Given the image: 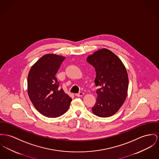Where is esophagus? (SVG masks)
<instances>
[{
  "mask_svg": "<svg viewBox=\"0 0 159 159\" xmlns=\"http://www.w3.org/2000/svg\"><path fill=\"white\" fill-rule=\"evenodd\" d=\"M83 95H84V93H83V92H80V93H79L75 94V96H77V97H81V96H82Z\"/></svg>",
  "mask_w": 159,
  "mask_h": 159,
  "instance_id": "esophagus-1",
  "label": "esophagus"
}]
</instances>
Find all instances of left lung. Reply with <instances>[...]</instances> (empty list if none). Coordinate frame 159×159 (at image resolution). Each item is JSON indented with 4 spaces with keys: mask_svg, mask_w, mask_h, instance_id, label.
<instances>
[{
    "mask_svg": "<svg viewBox=\"0 0 159 159\" xmlns=\"http://www.w3.org/2000/svg\"><path fill=\"white\" fill-rule=\"evenodd\" d=\"M96 70L95 83L97 98L92 112L97 116L115 115L124 103L127 96L128 76L120 59L111 51L101 49L87 58Z\"/></svg>",
    "mask_w": 159,
    "mask_h": 159,
    "instance_id": "obj_1",
    "label": "left lung"
}]
</instances>
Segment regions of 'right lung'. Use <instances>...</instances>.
<instances>
[{"label": "right lung", "instance_id": "add662e5", "mask_svg": "<svg viewBox=\"0 0 159 159\" xmlns=\"http://www.w3.org/2000/svg\"><path fill=\"white\" fill-rule=\"evenodd\" d=\"M66 58L48 53L34 64L28 76V94L31 102L43 115L57 117L69 108L72 98L59 89L55 76Z\"/></svg>", "mask_w": 159, "mask_h": 159}]
</instances>
